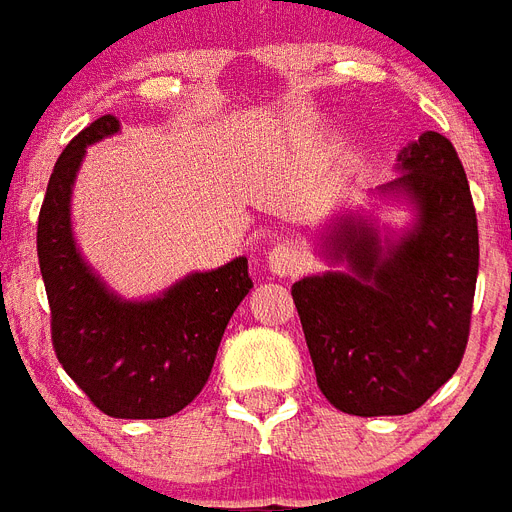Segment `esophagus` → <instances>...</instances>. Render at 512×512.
I'll list each match as a JSON object with an SVG mask.
<instances>
[{
  "label": "esophagus",
  "mask_w": 512,
  "mask_h": 512,
  "mask_svg": "<svg viewBox=\"0 0 512 512\" xmlns=\"http://www.w3.org/2000/svg\"><path fill=\"white\" fill-rule=\"evenodd\" d=\"M307 253L305 248L294 240H280L270 251V267L278 275H294L305 267Z\"/></svg>",
  "instance_id": "obj_1"
}]
</instances>
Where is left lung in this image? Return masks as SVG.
I'll use <instances>...</instances> for the list:
<instances>
[{"label":"left lung","instance_id":"8db88e82","mask_svg":"<svg viewBox=\"0 0 512 512\" xmlns=\"http://www.w3.org/2000/svg\"><path fill=\"white\" fill-rule=\"evenodd\" d=\"M386 186L416 199L418 224L380 248L367 226L345 221L332 248L351 272L291 286L315 380L351 416H405L459 370L478 283V218L459 153L424 132L399 153Z\"/></svg>","mask_w":512,"mask_h":512}]
</instances>
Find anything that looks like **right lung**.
Returning a JSON list of instances; mask_svg holds the SVG:
<instances>
[{
	"label": "right lung",
	"instance_id": "right-lung-1",
	"mask_svg": "<svg viewBox=\"0 0 512 512\" xmlns=\"http://www.w3.org/2000/svg\"><path fill=\"white\" fill-rule=\"evenodd\" d=\"M118 132L102 115L61 151L37 221L51 343L67 375L113 418H167L205 388L229 318L253 288L248 259L180 280L153 302H121L80 259L69 229L72 180L86 145Z\"/></svg>",
	"mask_w": 512,
	"mask_h": 512
}]
</instances>
